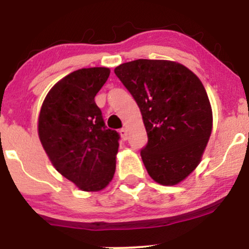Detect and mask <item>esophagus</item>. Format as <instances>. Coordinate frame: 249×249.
<instances>
[{"label":"esophagus","instance_id":"esophagus-1","mask_svg":"<svg viewBox=\"0 0 249 249\" xmlns=\"http://www.w3.org/2000/svg\"><path fill=\"white\" fill-rule=\"evenodd\" d=\"M119 133H121L122 138L124 139V141H126V139H127V131H126V128H125V127L121 128V130H119Z\"/></svg>","mask_w":249,"mask_h":249}]
</instances>
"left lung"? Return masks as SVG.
<instances>
[{
    "mask_svg": "<svg viewBox=\"0 0 249 249\" xmlns=\"http://www.w3.org/2000/svg\"><path fill=\"white\" fill-rule=\"evenodd\" d=\"M115 73L141 108L147 132L142 159L164 186L181 182L200 164L213 128L210 99L198 76L166 59L123 63Z\"/></svg>",
    "mask_w": 249,
    "mask_h": 249,
    "instance_id": "left-lung-1",
    "label": "left lung"
}]
</instances>
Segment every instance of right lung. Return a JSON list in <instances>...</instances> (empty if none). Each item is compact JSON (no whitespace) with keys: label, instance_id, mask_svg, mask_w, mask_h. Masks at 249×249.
Returning <instances> with one entry per match:
<instances>
[{"label":"right lung","instance_id":"add662e5","mask_svg":"<svg viewBox=\"0 0 249 249\" xmlns=\"http://www.w3.org/2000/svg\"><path fill=\"white\" fill-rule=\"evenodd\" d=\"M108 68H85L50 89L38 116V137L57 172L79 190L98 192L115 176L119 134L105 126L95 97Z\"/></svg>","mask_w":249,"mask_h":249}]
</instances>
